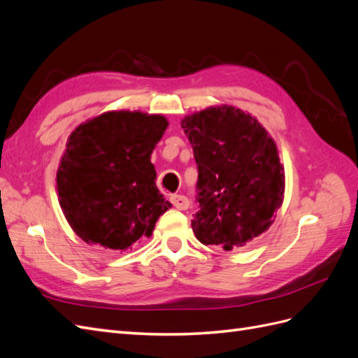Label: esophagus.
<instances>
[{
    "label": "esophagus",
    "mask_w": 358,
    "mask_h": 358,
    "mask_svg": "<svg viewBox=\"0 0 358 358\" xmlns=\"http://www.w3.org/2000/svg\"><path fill=\"white\" fill-rule=\"evenodd\" d=\"M170 200H171L173 206H175V208L179 210H185L189 206L188 199L185 196H180V194H175V196L170 197Z\"/></svg>",
    "instance_id": "1"
}]
</instances>
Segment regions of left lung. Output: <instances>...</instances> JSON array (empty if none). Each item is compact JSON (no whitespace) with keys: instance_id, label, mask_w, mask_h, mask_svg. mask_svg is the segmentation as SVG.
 <instances>
[{"instance_id":"8db88e82","label":"left lung","mask_w":358,"mask_h":358,"mask_svg":"<svg viewBox=\"0 0 358 358\" xmlns=\"http://www.w3.org/2000/svg\"><path fill=\"white\" fill-rule=\"evenodd\" d=\"M199 169V212L191 222L203 245L242 248L270 229L284 200L276 143L255 117L231 106L182 119Z\"/></svg>"}]
</instances>
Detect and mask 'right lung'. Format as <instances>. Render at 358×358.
Wrapping results in <instances>:
<instances>
[{"instance_id":"obj_1","label":"right lung","mask_w":358,"mask_h":358,"mask_svg":"<svg viewBox=\"0 0 358 358\" xmlns=\"http://www.w3.org/2000/svg\"><path fill=\"white\" fill-rule=\"evenodd\" d=\"M167 119L107 112L71 133L57 171L61 209L86 243L124 249L149 237L171 208L159 194L150 154Z\"/></svg>"}]
</instances>
